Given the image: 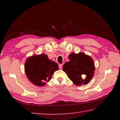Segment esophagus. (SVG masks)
I'll return each instance as SVG.
<instances>
[{
  "label": "esophagus",
  "mask_w": 120,
  "mask_h": 120,
  "mask_svg": "<svg viewBox=\"0 0 120 120\" xmlns=\"http://www.w3.org/2000/svg\"><path fill=\"white\" fill-rule=\"evenodd\" d=\"M62 67H63V64H59V69L61 70L62 68Z\"/></svg>",
  "instance_id": "34e87169"
}]
</instances>
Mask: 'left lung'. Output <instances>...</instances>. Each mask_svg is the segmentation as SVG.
I'll return each mask as SVG.
<instances>
[{
  "instance_id": "8db88e82",
  "label": "left lung",
  "mask_w": 120,
  "mask_h": 120,
  "mask_svg": "<svg viewBox=\"0 0 120 120\" xmlns=\"http://www.w3.org/2000/svg\"><path fill=\"white\" fill-rule=\"evenodd\" d=\"M70 61L63 65L62 70L68 77L77 86L86 85L94 73V61L90 56L79 52L72 53L68 56Z\"/></svg>"
}]
</instances>
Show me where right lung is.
<instances>
[{"label":"right lung","instance_id":"obj_1","mask_svg":"<svg viewBox=\"0 0 120 120\" xmlns=\"http://www.w3.org/2000/svg\"><path fill=\"white\" fill-rule=\"evenodd\" d=\"M58 69L57 63L49 60L45 54L29 57L25 64L27 78L34 85L39 86L45 85L51 79L55 71Z\"/></svg>","mask_w":120,"mask_h":120}]
</instances>
